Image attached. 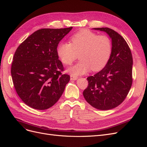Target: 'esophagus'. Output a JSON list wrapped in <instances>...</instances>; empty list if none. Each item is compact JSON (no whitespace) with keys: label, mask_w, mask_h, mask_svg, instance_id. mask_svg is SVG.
Segmentation results:
<instances>
[{"label":"esophagus","mask_w":147,"mask_h":147,"mask_svg":"<svg viewBox=\"0 0 147 147\" xmlns=\"http://www.w3.org/2000/svg\"><path fill=\"white\" fill-rule=\"evenodd\" d=\"M78 79V77L76 76H74V75H71L70 76V79L71 80H76Z\"/></svg>","instance_id":"34e87169"}]
</instances>
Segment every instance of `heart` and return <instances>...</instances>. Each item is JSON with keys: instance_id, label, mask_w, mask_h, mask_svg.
<instances>
[{"instance_id": "b5f03b06", "label": "heart", "mask_w": 147, "mask_h": 147, "mask_svg": "<svg viewBox=\"0 0 147 147\" xmlns=\"http://www.w3.org/2000/svg\"><path fill=\"white\" fill-rule=\"evenodd\" d=\"M112 46L106 36H99L88 30H82L71 38V43H60L57 54L62 63L71 65L79 54L80 61L67 71L72 75L84 74L91 69L101 70L111 56Z\"/></svg>"}]
</instances>
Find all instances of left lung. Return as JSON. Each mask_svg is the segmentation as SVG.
Wrapping results in <instances>:
<instances>
[{"label":"left lung","mask_w":147,"mask_h":147,"mask_svg":"<svg viewBox=\"0 0 147 147\" xmlns=\"http://www.w3.org/2000/svg\"><path fill=\"white\" fill-rule=\"evenodd\" d=\"M104 31L111 39L112 51L105 67L87 78L88 85L84 98L96 109L108 110L117 107L126 98L132 85L133 57L123 38L109 28H95Z\"/></svg>","instance_id":"left-lung-1"}]
</instances>
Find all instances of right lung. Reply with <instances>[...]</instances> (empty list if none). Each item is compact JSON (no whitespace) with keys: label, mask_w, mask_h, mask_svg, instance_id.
Masks as SVG:
<instances>
[{"label":"right lung","mask_w":147,"mask_h":147,"mask_svg":"<svg viewBox=\"0 0 147 147\" xmlns=\"http://www.w3.org/2000/svg\"><path fill=\"white\" fill-rule=\"evenodd\" d=\"M72 28L39 30L17 48L11 73L16 91L26 105L47 110L61 97L70 77L61 73L63 66L57 48Z\"/></svg>","instance_id":"right-lung-1"}]
</instances>
